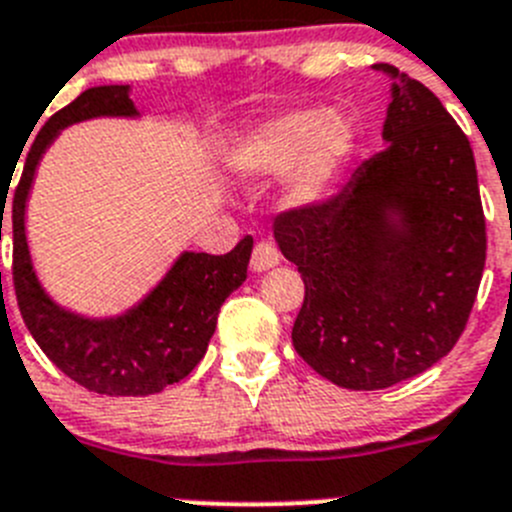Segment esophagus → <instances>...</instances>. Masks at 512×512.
<instances>
[{"mask_svg": "<svg viewBox=\"0 0 512 512\" xmlns=\"http://www.w3.org/2000/svg\"><path fill=\"white\" fill-rule=\"evenodd\" d=\"M278 262H280V252L275 250V245H270V242H257L250 260V267L255 270V273H265V270L275 267Z\"/></svg>", "mask_w": 512, "mask_h": 512, "instance_id": "34e87169", "label": "esophagus"}]
</instances>
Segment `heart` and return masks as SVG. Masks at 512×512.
I'll use <instances>...</instances> for the list:
<instances>
[{
    "label": "heart",
    "instance_id": "obj_1",
    "mask_svg": "<svg viewBox=\"0 0 512 512\" xmlns=\"http://www.w3.org/2000/svg\"><path fill=\"white\" fill-rule=\"evenodd\" d=\"M357 145V127L342 112L293 109L267 119L234 147V173L247 181H278L290 174L285 204L311 206L329 191Z\"/></svg>",
    "mask_w": 512,
    "mask_h": 512
}]
</instances>
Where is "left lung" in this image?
Segmentation results:
<instances>
[{
  "label": "left lung",
  "instance_id": "8db88e82",
  "mask_svg": "<svg viewBox=\"0 0 512 512\" xmlns=\"http://www.w3.org/2000/svg\"><path fill=\"white\" fill-rule=\"evenodd\" d=\"M385 150L321 204L275 219L306 296L293 347L347 390H382L451 352L485 270L472 147L444 104L395 66Z\"/></svg>",
  "mask_w": 512,
  "mask_h": 512
}]
</instances>
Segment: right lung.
Returning a JSON list of instances; mask_svg holds the SVG:
<instances>
[{
  "mask_svg": "<svg viewBox=\"0 0 512 512\" xmlns=\"http://www.w3.org/2000/svg\"><path fill=\"white\" fill-rule=\"evenodd\" d=\"M140 117L130 86H94L55 112L27 153L12 196V278L25 326L45 357L73 382L99 395H153L183 380L206 354L219 308L247 278L252 237L227 255L181 252L137 306L119 316L91 319L58 306L40 285L25 234V211L43 153L76 122ZM7 193V186H4ZM2 201V219H4Z\"/></svg>",
  "mask_w": 512,
  "mask_h": 512,
  "instance_id": "right-lung-1",
  "label": "right lung"
}]
</instances>
